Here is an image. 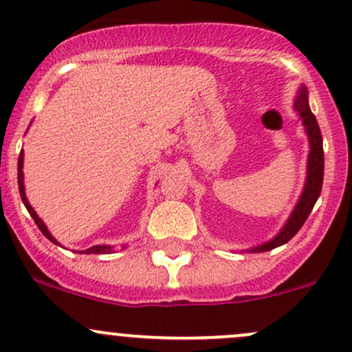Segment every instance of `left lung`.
<instances>
[{"label": "left lung", "mask_w": 352, "mask_h": 352, "mask_svg": "<svg viewBox=\"0 0 352 352\" xmlns=\"http://www.w3.org/2000/svg\"><path fill=\"white\" fill-rule=\"evenodd\" d=\"M296 110L299 111L302 123L306 125V132L309 135V145H311V153H309V164H307V180L306 187H304L302 195H300L299 204H297L294 212H292L291 219L280 230V234L276 239L267 242L264 245H258L252 249V252H265V250H272L276 247L285 244L291 241L294 235L299 232L300 227L304 226L309 214H311L312 207L318 202L320 195V188H322V179H324V150H322V135H320L318 120H316L314 113L309 108L307 102V90L302 87L300 94L297 95Z\"/></svg>", "instance_id": "8db88e82"}]
</instances>
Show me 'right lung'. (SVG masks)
<instances>
[{"instance_id": "1", "label": "right lung", "mask_w": 352, "mask_h": 352, "mask_svg": "<svg viewBox=\"0 0 352 352\" xmlns=\"http://www.w3.org/2000/svg\"><path fill=\"white\" fill-rule=\"evenodd\" d=\"M23 152L19 153V158H18V188H19V195H21V200H23V204H25V207H26V210L30 212V215H32L33 217V220H34V223H36L38 226V229L41 230V232H43V235L46 239H50V241L53 242V244H58V242L55 241V239L52 237V234L48 232V229H46V226L43 222H41V219L38 217L36 215V212L33 210V207L30 206L28 204V200H26V195H25V185H23ZM60 245V244H58ZM111 252V249L108 245H95V247H90V249H87V250H83L82 254H110Z\"/></svg>"}]
</instances>
